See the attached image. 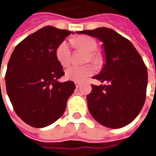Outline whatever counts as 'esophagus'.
<instances>
[{
    "label": "esophagus",
    "mask_w": 156,
    "mask_h": 156,
    "mask_svg": "<svg viewBox=\"0 0 156 156\" xmlns=\"http://www.w3.org/2000/svg\"><path fill=\"white\" fill-rule=\"evenodd\" d=\"M75 84H76V87L78 88V87H80L81 83H80V82H79V81H76V82H75Z\"/></svg>",
    "instance_id": "34e87169"
}]
</instances>
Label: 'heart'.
Returning <instances> with one entry per match:
<instances>
[{
  "label": "heart",
  "mask_w": 156,
  "mask_h": 156,
  "mask_svg": "<svg viewBox=\"0 0 156 156\" xmlns=\"http://www.w3.org/2000/svg\"><path fill=\"white\" fill-rule=\"evenodd\" d=\"M73 47L78 50L87 51V55L85 58V63L91 62L96 66H100L103 63V57L97 52L98 43L94 39L86 36H78L71 40ZM57 59L63 66H68L71 63V51L66 41H62L57 47L55 51ZM95 68L92 64H86L82 66L73 65L68 68L65 71V77L68 80L74 81H85L89 76L94 74Z\"/></svg>",
  "instance_id": "1"
}]
</instances>
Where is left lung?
Listing matches in <instances>:
<instances>
[{"label":"left lung","mask_w":156,"mask_h":156,"mask_svg":"<svg viewBox=\"0 0 156 156\" xmlns=\"http://www.w3.org/2000/svg\"><path fill=\"white\" fill-rule=\"evenodd\" d=\"M77 33L103 41L106 57L103 70L93 78L108 85H92L87 95L92 116L109 128L128 125L145 102L148 72L142 57L129 40L111 29L103 27Z\"/></svg>","instance_id":"obj_1"}]
</instances>
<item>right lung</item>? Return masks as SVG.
<instances>
[{
	"instance_id": "add662e5",
	"label": "right lung",
	"mask_w": 156,
	"mask_h": 156,
	"mask_svg": "<svg viewBox=\"0 0 156 156\" xmlns=\"http://www.w3.org/2000/svg\"><path fill=\"white\" fill-rule=\"evenodd\" d=\"M70 31L46 26L17 45L7 64V95L16 114L36 128L51 125L62 116L76 88L71 80L58 82L64 75L57 59V47Z\"/></svg>"
}]
</instances>
